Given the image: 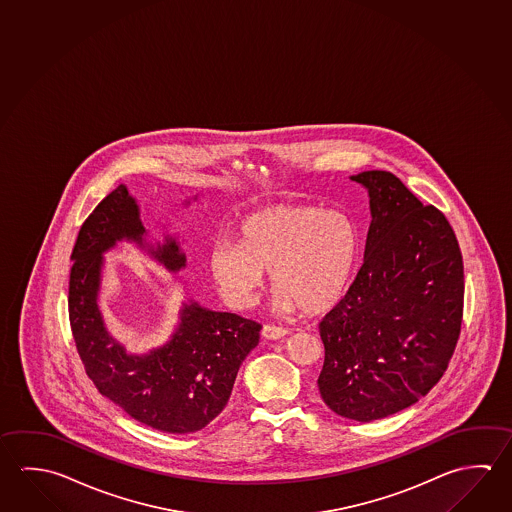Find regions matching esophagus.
Listing matches in <instances>:
<instances>
[{
    "mask_svg": "<svg viewBox=\"0 0 512 512\" xmlns=\"http://www.w3.org/2000/svg\"><path fill=\"white\" fill-rule=\"evenodd\" d=\"M287 334H289V331L284 327H275V325H264L262 327V338H266V340H282V338H286Z\"/></svg>",
    "mask_w": 512,
    "mask_h": 512,
    "instance_id": "1",
    "label": "esophagus"
}]
</instances>
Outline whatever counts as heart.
<instances>
[{"mask_svg": "<svg viewBox=\"0 0 512 512\" xmlns=\"http://www.w3.org/2000/svg\"><path fill=\"white\" fill-rule=\"evenodd\" d=\"M237 244L216 243L208 269L235 309H250L271 271L280 314L327 313L349 289L358 260V230L338 210L273 205L252 212L235 228Z\"/></svg>", "mask_w": 512, "mask_h": 512, "instance_id": "obj_1", "label": "heart"}]
</instances>
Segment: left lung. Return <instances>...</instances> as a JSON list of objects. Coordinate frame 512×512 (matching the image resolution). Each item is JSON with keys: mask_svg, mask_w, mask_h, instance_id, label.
<instances>
[{"mask_svg": "<svg viewBox=\"0 0 512 512\" xmlns=\"http://www.w3.org/2000/svg\"><path fill=\"white\" fill-rule=\"evenodd\" d=\"M350 180L367 190L363 264L320 323L323 403L370 422L417 403L439 383L457 345L464 264L448 219L424 207L392 172Z\"/></svg>", "mask_w": 512, "mask_h": 512, "instance_id": "1", "label": "left lung"}]
</instances>
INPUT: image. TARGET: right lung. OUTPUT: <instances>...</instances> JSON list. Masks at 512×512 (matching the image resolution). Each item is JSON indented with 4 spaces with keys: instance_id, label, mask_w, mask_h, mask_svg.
I'll list each match as a JSON object with an SVG mask.
<instances>
[{
    "instance_id": "1",
    "label": "right lung",
    "mask_w": 512,
    "mask_h": 512,
    "mask_svg": "<svg viewBox=\"0 0 512 512\" xmlns=\"http://www.w3.org/2000/svg\"><path fill=\"white\" fill-rule=\"evenodd\" d=\"M198 196L181 205L189 208ZM118 243L136 244L169 273L187 266L178 235L165 230L162 243L149 241L140 205L126 185L100 201L73 248L68 296L73 340L86 374L100 394L145 426L165 433L203 430L225 410L239 367L259 343L260 325L185 296L169 340L145 354L127 352L111 336L100 309L104 255Z\"/></svg>"
}]
</instances>
